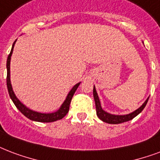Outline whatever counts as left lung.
I'll use <instances>...</instances> for the list:
<instances>
[{"instance_id":"obj_1","label":"left lung","mask_w":160,"mask_h":160,"mask_svg":"<svg viewBox=\"0 0 160 160\" xmlns=\"http://www.w3.org/2000/svg\"><path fill=\"white\" fill-rule=\"evenodd\" d=\"M93 96H94V100H95V103H96V115L97 117L101 119L102 121L107 122V123L110 124H119L122 123V122H128V121H130L132 119H133L136 116H138L141 112H142L143 108L145 107L147 102L148 101V99L146 100L144 102V103L141 106V107L137 109L136 111H134L133 112L129 113V114H127V115H113V114H110V113L105 112L104 110L102 108V106H101V102H100L99 97H98V95L96 93V88L94 86L93 88Z\"/></svg>"}]
</instances>
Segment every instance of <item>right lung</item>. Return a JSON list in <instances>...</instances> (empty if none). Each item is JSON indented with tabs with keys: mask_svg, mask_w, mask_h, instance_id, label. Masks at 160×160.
I'll return each mask as SVG.
<instances>
[{
	"mask_svg": "<svg viewBox=\"0 0 160 160\" xmlns=\"http://www.w3.org/2000/svg\"><path fill=\"white\" fill-rule=\"evenodd\" d=\"M17 41V40H16ZM13 42L12 44V50H11V53H9V55L7 57V90H8V92H9V96L11 97V99L12 100L13 103L15 104V106L17 107L21 112L22 113L23 115L25 116L26 118H28L30 120L35 121V122H55V121L60 120L62 118H64V116L66 115L68 112H69V105H70V102H71V99L74 94H75V91L77 90L78 86L80 85V83H77L76 85L73 87V88L70 90V91L68 94L66 99L64 102V103L61 105V107H59V109L57 111V112H54L52 113H41L38 112H34L32 110H30L29 108L23 105L22 102L19 101V100L17 98V96L13 92V90H12V84H11V79H10V62H11V56L12 54V52H13V48H14V45H15V42Z\"/></svg>",
	"mask_w": 160,
	"mask_h": 160,
	"instance_id": "right-lung-1",
	"label": "right lung"
}]
</instances>
